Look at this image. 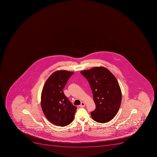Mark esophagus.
I'll return each mask as SVG.
<instances>
[{"label": "esophagus", "instance_id": "1", "mask_svg": "<svg viewBox=\"0 0 157 157\" xmlns=\"http://www.w3.org/2000/svg\"><path fill=\"white\" fill-rule=\"evenodd\" d=\"M85 105H86V104H85L84 102H82L81 104L79 105V106L81 107H83Z\"/></svg>", "mask_w": 157, "mask_h": 157}]
</instances>
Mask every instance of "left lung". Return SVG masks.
<instances>
[{"label": "left lung", "mask_w": 157, "mask_h": 157, "mask_svg": "<svg viewBox=\"0 0 157 157\" xmlns=\"http://www.w3.org/2000/svg\"><path fill=\"white\" fill-rule=\"evenodd\" d=\"M80 73L90 83L96 105V109L90 113L92 119L97 122H108L117 113L121 102V90L117 80L103 67Z\"/></svg>", "instance_id": "8db88e82"}]
</instances>
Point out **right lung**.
<instances>
[{"instance_id":"add662e5","label":"right lung","mask_w":157,"mask_h":157,"mask_svg":"<svg viewBox=\"0 0 157 157\" xmlns=\"http://www.w3.org/2000/svg\"><path fill=\"white\" fill-rule=\"evenodd\" d=\"M74 73L57 71L48 78L41 94V107L46 117L52 124L66 126L74 120L77 107L63 93V88Z\"/></svg>"}]
</instances>
